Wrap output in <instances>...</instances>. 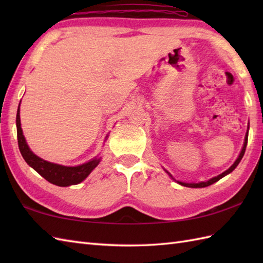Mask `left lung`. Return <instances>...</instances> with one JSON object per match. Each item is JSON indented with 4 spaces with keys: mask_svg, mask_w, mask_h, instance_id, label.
I'll list each match as a JSON object with an SVG mask.
<instances>
[{
    "mask_svg": "<svg viewBox=\"0 0 263 263\" xmlns=\"http://www.w3.org/2000/svg\"><path fill=\"white\" fill-rule=\"evenodd\" d=\"M248 135H249V132L247 133V136H245V141H244V146H243V149H242V152H241V154H239V156H238V158L236 159V161L235 163H234L230 168H228L227 171H225L224 173H221L220 175H218V176H216V177H212L211 180H209V181H206V182H201V183H182V182H178L181 184V185H184V186H187V187H205V186H209V185H211V184H214L215 182H217V181H219L220 178H222L224 176H226L227 174H230V173H232L234 170L236 168V166L239 164V161H241V159L243 158V156H244V153H245V149H247V144H248ZM168 173V172H167ZM170 174V173H168ZM171 175V174H170Z\"/></svg>",
    "mask_w": 263,
    "mask_h": 263,
    "instance_id": "obj_1",
    "label": "left lung"
}]
</instances>
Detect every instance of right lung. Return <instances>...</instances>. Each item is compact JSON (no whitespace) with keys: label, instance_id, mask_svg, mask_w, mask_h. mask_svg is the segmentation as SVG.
<instances>
[{"label":"right lung","instance_id":"1","mask_svg":"<svg viewBox=\"0 0 263 263\" xmlns=\"http://www.w3.org/2000/svg\"><path fill=\"white\" fill-rule=\"evenodd\" d=\"M16 136H18V146L22 155V157L26 160V163L32 167L39 175H42L49 183L55 184L58 186H69L79 184L90 174L91 171L99 164V159H92L86 164L76 167L62 166L39 158L38 156L30 152L29 147L25 140V137L22 135L21 124H20V110L18 108L16 111Z\"/></svg>","mask_w":263,"mask_h":263}]
</instances>
